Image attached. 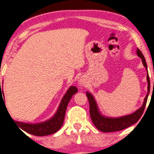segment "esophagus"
Returning <instances> with one entry per match:
<instances>
[{
    "label": "esophagus",
    "mask_w": 154,
    "mask_h": 154,
    "mask_svg": "<svg viewBox=\"0 0 154 154\" xmlns=\"http://www.w3.org/2000/svg\"><path fill=\"white\" fill-rule=\"evenodd\" d=\"M86 83H87V82H86V79L83 78V77H82V78H80V80H79L78 85L80 86V87H83V86H86Z\"/></svg>",
    "instance_id": "obj_1"
}]
</instances>
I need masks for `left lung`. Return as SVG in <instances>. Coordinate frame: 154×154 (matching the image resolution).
<instances>
[{"instance_id": "8db88e82", "label": "left lung", "mask_w": 154, "mask_h": 154, "mask_svg": "<svg viewBox=\"0 0 154 154\" xmlns=\"http://www.w3.org/2000/svg\"><path fill=\"white\" fill-rule=\"evenodd\" d=\"M136 54L138 57L142 59V62L143 63L144 67L147 70V93L144 99L143 104L136 111L131 114L127 115V116H121V117H107V116H103L99 110L98 106L94 99V96L88 91H86V96L88 99L90 107V116H91V121L94 126L98 129L100 131L103 133H109V132L119 131V130H124L130 126L136 124L138 121L140 119L141 116L143 114V112L145 108L146 103H147V97H148L149 93H150V78H149L148 73H147V66L146 63L145 59H144L143 54H142L139 49L136 50ZM154 86V83H153Z\"/></svg>"}]
</instances>
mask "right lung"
Here are the masks:
<instances>
[{
    "label": "right lung",
    "mask_w": 154,
    "mask_h": 154,
    "mask_svg": "<svg viewBox=\"0 0 154 154\" xmlns=\"http://www.w3.org/2000/svg\"><path fill=\"white\" fill-rule=\"evenodd\" d=\"M2 88H1V82H0V100L1 97H4V91H1ZM77 92V88L76 86H71L68 88V89L62 98L61 102L60 103L58 109L55 114L54 115L53 117L49 119L47 121L40 122V123H34L29 124L25 123V122H20L17 121H13L14 123L17 127H19V129H21L24 131L27 132L29 134L34 135L37 136H48V135L53 134L55 133L56 132L58 131L61 127L63 125L65 119V115H66V109L69 103L70 100L72 97V96L74 94ZM3 95L2 96V94ZM5 105V103H4ZM6 106V105H5Z\"/></svg>",
    "instance_id": "1"
}]
</instances>
